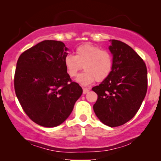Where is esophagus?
<instances>
[{
    "mask_svg": "<svg viewBox=\"0 0 161 161\" xmlns=\"http://www.w3.org/2000/svg\"><path fill=\"white\" fill-rule=\"evenodd\" d=\"M89 92V89H88V88H84L82 89V92H83V94H86V93H88V92Z\"/></svg>",
    "mask_w": 161,
    "mask_h": 161,
    "instance_id": "obj_1",
    "label": "esophagus"
}]
</instances>
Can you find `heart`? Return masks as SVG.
Returning a JSON list of instances; mask_svg holds the SVG:
<instances>
[{"label":"heart","instance_id":"b5f03b06","mask_svg":"<svg viewBox=\"0 0 161 161\" xmlns=\"http://www.w3.org/2000/svg\"><path fill=\"white\" fill-rule=\"evenodd\" d=\"M64 66L70 77L76 76L83 66L85 72L78 75L76 81L82 86H88L95 80L102 82L110 75L113 69V57L108 51L97 46L84 44L77 47L75 56L66 55Z\"/></svg>","mask_w":161,"mask_h":161}]
</instances>
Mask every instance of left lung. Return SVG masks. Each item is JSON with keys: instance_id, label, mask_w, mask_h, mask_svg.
Returning <instances> with one entry per match:
<instances>
[{"instance_id": "8db88e82", "label": "left lung", "mask_w": 161, "mask_h": 161, "mask_svg": "<svg viewBox=\"0 0 161 161\" xmlns=\"http://www.w3.org/2000/svg\"><path fill=\"white\" fill-rule=\"evenodd\" d=\"M110 42L113 69L92 88L97 95L93 109L104 124L116 127L130 120L139 110L147 92V75L145 62L130 46L118 40Z\"/></svg>"}]
</instances>
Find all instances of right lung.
I'll return each mask as SVG.
<instances>
[{
  "label": "right lung",
  "mask_w": 161,
  "mask_h": 161,
  "mask_svg": "<svg viewBox=\"0 0 161 161\" xmlns=\"http://www.w3.org/2000/svg\"><path fill=\"white\" fill-rule=\"evenodd\" d=\"M67 51L62 42L45 40L24 51L16 63V95L27 116L42 126L64 123L82 94L66 73Z\"/></svg>",
  "instance_id": "add662e5"
}]
</instances>
